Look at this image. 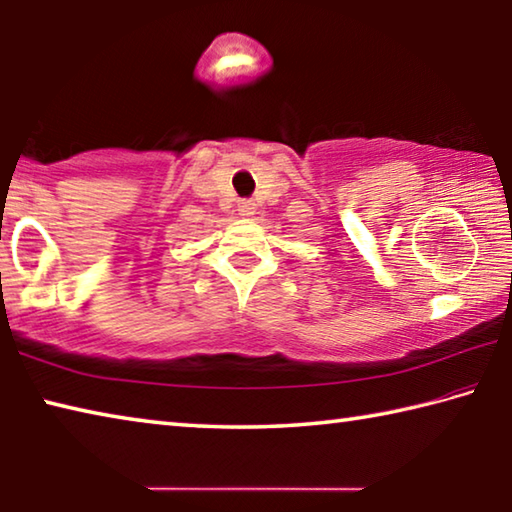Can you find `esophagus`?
I'll return each mask as SVG.
<instances>
[{
  "label": "esophagus",
  "instance_id": "obj_1",
  "mask_svg": "<svg viewBox=\"0 0 512 512\" xmlns=\"http://www.w3.org/2000/svg\"><path fill=\"white\" fill-rule=\"evenodd\" d=\"M239 212H241V216H253L255 214V205L253 203H241L239 205Z\"/></svg>",
  "mask_w": 512,
  "mask_h": 512
}]
</instances>
